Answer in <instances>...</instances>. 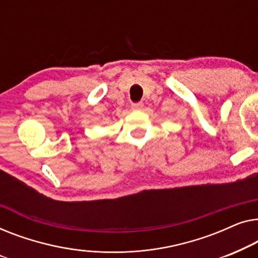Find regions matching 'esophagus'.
<instances>
[{"mask_svg":"<svg viewBox=\"0 0 258 258\" xmlns=\"http://www.w3.org/2000/svg\"><path fill=\"white\" fill-rule=\"evenodd\" d=\"M143 106H144L143 103H132V104H131V108H132V110H141Z\"/></svg>","mask_w":258,"mask_h":258,"instance_id":"34e87169","label":"esophagus"}]
</instances>
